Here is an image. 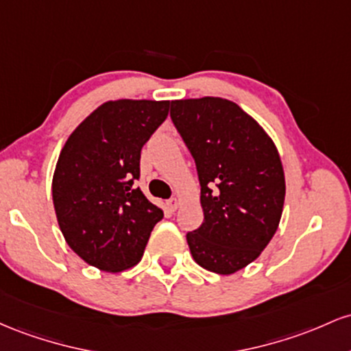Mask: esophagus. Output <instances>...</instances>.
Returning a JSON list of instances; mask_svg holds the SVG:
<instances>
[{"instance_id": "34e87169", "label": "esophagus", "mask_w": 351, "mask_h": 351, "mask_svg": "<svg viewBox=\"0 0 351 351\" xmlns=\"http://www.w3.org/2000/svg\"><path fill=\"white\" fill-rule=\"evenodd\" d=\"M165 206H167L169 210H171V212H174L176 208H177V206H179V202H177V199H176V197H172V199H169L167 202H165Z\"/></svg>"}]
</instances>
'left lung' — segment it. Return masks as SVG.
Masks as SVG:
<instances>
[{
  "label": "left lung",
  "mask_w": 351,
  "mask_h": 351,
  "mask_svg": "<svg viewBox=\"0 0 351 351\" xmlns=\"http://www.w3.org/2000/svg\"><path fill=\"white\" fill-rule=\"evenodd\" d=\"M171 119L200 182L204 222L187 232L189 249L206 270L234 274L277 232L285 200L280 156L261 125L222 97L172 101Z\"/></svg>",
  "instance_id": "8db88e82"
}]
</instances>
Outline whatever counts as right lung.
Returning a JSON list of instances; mask_svg holds the SVG:
<instances>
[{
	"mask_svg": "<svg viewBox=\"0 0 351 351\" xmlns=\"http://www.w3.org/2000/svg\"><path fill=\"white\" fill-rule=\"evenodd\" d=\"M169 101H109L77 125L59 154L53 202L68 245L89 265L121 271L143 258L164 212L136 180L141 151L164 123Z\"/></svg>",
	"mask_w": 351,
	"mask_h": 351,
	"instance_id": "1",
	"label": "right lung"
}]
</instances>
